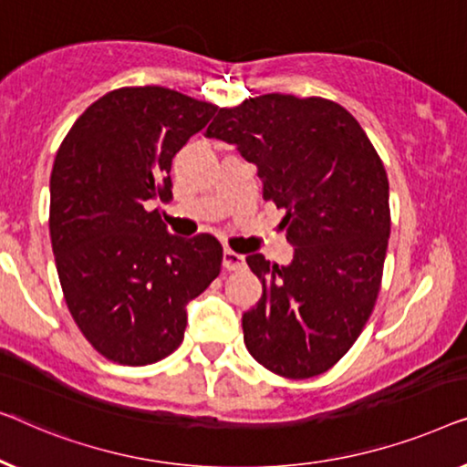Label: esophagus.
<instances>
[{"instance_id":"1","label":"esophagus","mask_w":467,"mask_h":467,"mask_svg":"<svg viewBox=\"0 0 467 467\" xmlns=\"http://www.w3.org/2000/svg\"><path fill=\"white\" fill-rule=\"evenodd\" d=\"M222 262H224L228 271H239V268L245 266V255L236 254L233 249H224V258H222Z\"/></svg>"}]
</instances>
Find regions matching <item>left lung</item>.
Returning a JSON list of instances; mask_svg holds the SVG:
<instances>
[{"label": "left lung", "instance_id": "obj_1", "mask_svg": "<svg viewBox=\"0 0 467 467\" xmlns=\"http://www.w3.org/2000/svg\"><path fill=\"white\" fill-rule=\"evenodd\" d=\"M205 135L254 162L294 247L285 266L245 258L262 281L243 313L247 351L287 379L326 372L358 340L383 277L391 218L377 150L343 105L279 93L218 109Z\"/></svg>", "mask_w": 467, "mask_h": 467}]
</instances>
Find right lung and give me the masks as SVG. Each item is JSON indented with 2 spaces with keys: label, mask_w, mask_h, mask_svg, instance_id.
<instances>
[{
  "label": "right lung",
  "mask_w": 467,
  "mask_h": 467,
  "mask_svg": "<svg viewBox=\"0 0 467 467\" xmlns=\"http://www.w3.org/2000/svg\"><path fill=\"white\" fill-rule=\"evenodd\" d=\"M218 108L162 87L103 95L74 122L50 173V241L69 313L111 362L146 366L183 340L188 302L220 275L212 234L173 236L171 162Z\"/></svg>",
  "instance_id": "right-lung-1"
}]
</instances>
